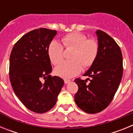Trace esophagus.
I'll use <instances>...</instances> for the list:
<instances>
[{"mask_svg": "<svg viewBox=\"0 0 133 133\" xmlns=\"http://www.w3.org/2000/svg\"><path fill=\"white\" fill-rule=\"evenodd\" d=\"M64 83H65V84H67V83H70V80H67V79H64Z\"/></svg>", "mask_w": 133, "mask_h": 133, "instance_id": "esophagus-1", "label": "esophagus"}]
</instances>
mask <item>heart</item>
Returning <instances> with one entry per match:
<instances>
[{
    "label": "heart",
    "instance_id": "obj_1",
    "mask_svg": "<svg viewBox=\"0 0 133 133\" xmlns=\"http://www.w3.org/2000/svg\"><path fill=\"white\" fill-rule=\"evenodd\" d=\"M63 43L64 47L74 49L70 58L72 61H64L55 69L57 76L63 78H70L81 72L83 65L89 67L97 58L98 44L94 39H87L85 35L74 32L64 36ZM48 55L50 61L56 65L63 60V46L57 41H52L48 48Z\"/></svg>",
    "mask_w": 133,
    "mask_h": 133
}]
</instances>
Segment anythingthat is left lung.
<instances>
[{
	"label": "left lung",
	"mask_w": 133,
	"mask_h": 133,
	"mask_svg": "<svg viewBox=\"0 0 133 133\" xmlns=\"http://www.w3.org/2000/svg\"><path fill=\"white\" fill-rule=\"evenodd\" d=\"M98 44L97 58L84 76L91 77L89 84L77 78L78 87L75 95L77 106L85 112L95 114L106 109L117 92L123 77V56L121 49L109 35L97 30Z\"/></svg>",
	"instance_id": "1"
}]
</instances>
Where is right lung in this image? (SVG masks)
Masks as SVG:
<instances>
[{
    "mask_svg": "<svg viewBox=\"0 0 133 133\" xmlns=\"http://www.w3.org/2000/svg\"><path fill=\"white\" fill-rule=\"evenodd\" d=\"M56 30L41 28L29 32L14 45L10 56L9 77L16 97L32 112L44 113L55 105L64 85L52 72L48 48ZM43 78L44 83L40 81Z\"/></svg>",
    "mask_w": 133,
    "mask_h": 133,
    "instance_id": "obj_1",
    "label": "right lung"
}]
</instances>
